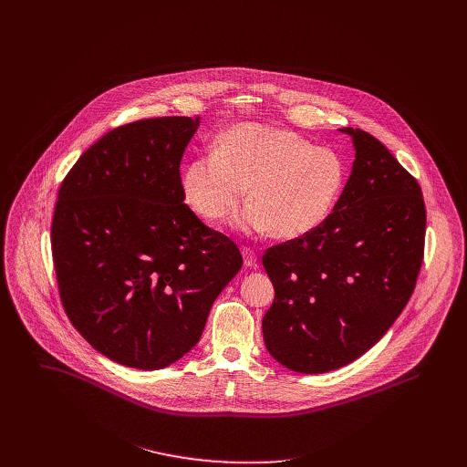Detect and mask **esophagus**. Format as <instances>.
<instances>
[{"label": "esophagus", "instance_id": "1", "mask_svg": "<svg viewBox=\"0 0 467 467\" xmlns=\"http://www.w3.org/2000/svg\"><path fill=\"white\" fill-rule=\"evenodd\" d=\"M243 257H244V266H257V255H255V252H254L252 248H246V246H244V248H243Z\"/></svg>", "mask_w": 467, "mask_h": 467}]
</instances>
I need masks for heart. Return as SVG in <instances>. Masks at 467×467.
I'll list each match as a JSON object with an SVG mask.
<instances>
[{
	"label": "heart",
	"instance_id": "obj_1",
	"mask_svg": "<svg viewBox=\"0 0 467 467\" xmlns=\"http://www.w3.org/2000/svg\"><path fill=\"white\" fill-rule=\"evenodd\" d=\"M345 183L341 158L313 147L295 131L241 124L217 141L215 152L192 160L183 172L191 208L208 223L230 217L246 198L250 210L239 219L248 230L291 241L326 223Z\"/></svg>",
	"mask_w": 467,
	"mask_h": 467
}]
</instances>
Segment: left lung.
<instances>
[{"mask_svg": "<svg viewBox=\"0 0 467 467\" xmlns=\"http://www.w3.org/2000/svg\"><path fill=\"white\" fill-rule=\"evenodd\" d=\"M352 134L356 160L315 232L263 255L275 300L263 320L269 354L302 374L365 354L408 304L424 259L426 206L417 180L372 134Z\"/></svg>", "mask_w": 467, "mask_h": 467, "instance_id": "obj_1", "label": "left lung"}]
</instances>
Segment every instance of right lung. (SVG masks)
<instances>
[{
  "mask_svg": "<svg viewBox=\"0 0 467 467\" xmlns=\"http://www.w3.org/2000/svg\"><path fill=\"white\" fill-rule=\"evenodd\" d=\"M198 124L119 126L59 187L52 257L63 307L93 348L126 367L163 368L187 354L243 266L237 244L183 202L180 163Z\"/></svg>",
  "mask_w": 467,
  "mask_h": 467,
  "instance_id": "1",
  "label": "right lung"
}]
</instances>
